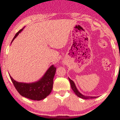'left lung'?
I'll list each match as a JSON object with an SVG mask.
<instances>
[{"mask_svg":"<svg viewBox=\"0 0 120 120\" xmlns=\"http://www.w3.org/2000/svg\"><path fill=\"white\" fill-rule=\"evenodd\" d=\"M69 78V80L70 81V83H71V89H72L74 93H75V94H76L78 97L81 98L82 99H93V98H97V96H90L83 95L82 94H81L79 91H78V90H77V89L76 86H75V83H74L73 81L71 80V79H70L69 78Z\"/></svg>","mask_w":120,"mask_h":120,"instance_id":"obj_1","label":"left lung"}]
</instances>
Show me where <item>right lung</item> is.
I'll use <instances>...</instances> for the list:
<instances>
[{"label":"right lung","instance_id":"right-lung-1","mask_svg":"<svg viewBox=\"0 0 120 120\" xmlns=\"http://www.w3.org/2000/svg\"><path fill=\"white\" fill-rule=\"evenodd\" d=\"M22 30L23 29L19 30L16 34L12 42ZM56 69V67L52 65L41 79L34 83L18 82L14 80L11 75H9V77L15 88L21 95L31 100H41L46 98L51 92Z\"/></svg>","mask_w":120,"mask_h":120}]
</instances>
